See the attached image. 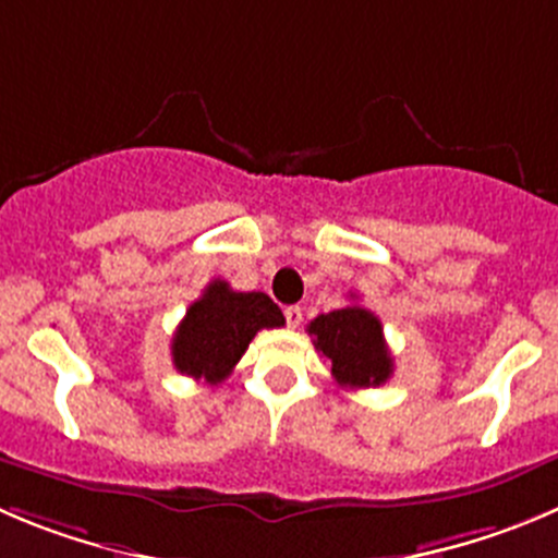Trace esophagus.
<instances>
[{"label":"esophagus","mask_w":558,"mask_h":558,"mask_svg":"<svg viewBox=\"0 0 558 558\" xmlns=\"http://www.w3.org/2000/svg\"><path fill=\"white\" fill-rule=\"evenodd\" d=\"M284 320H288L290 328H299L301 320H304V312H301V306H288V310H284Z\"/></svg>","instance_id":"esophagus-1"}]
</instances>
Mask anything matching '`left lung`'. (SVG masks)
Segmentation results:
<instances>
[{"label":"left lung","instance_id":"8db88e82","mask_svg":"<svg viewBox=\"0 0 558 558\" xmlns=\"http://www.w3.org/2000/svg\"><path fill=\"white\" fill-rule=\"evenodd\" d=\"M315 348L331 362V375L348 389L380 386L395 373L384 326L369 310L359 304L342 306L310 323Z\"/></svg>","mask_w":558,"mask_h":558}]
</instances>
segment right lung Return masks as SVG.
Returning <instances> with one entry per match:
<instances>
[{"instance_id":"obj_1","label":"right lung","mask_w":558,"mask_h":558,"mask_svg":"<svg viewBox=\"0 0 558 558\" xmlns=\"http://www.w3.org/2000/svg\"><path fill=\"white\" fill-rule=\"evenodd\" d=\"M284 326L282 310L265 293H238L225 279H214L185 310L172 337L178 373L216 386L232 373L259 328Z\"/></svg>"}]
</instances>
